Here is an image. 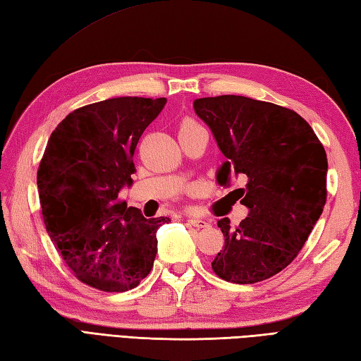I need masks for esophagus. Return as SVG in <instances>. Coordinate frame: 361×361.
Instances as JSON below:
<instances>
[{
	"label": "esophagus",
	"mask_w": 361,
	"mask_h": 361,
	"mask_svg": "<svg viewBox=\"0 0 361 361\" xmlns=\"http://www.w3.org/2000/svg\"><path fill=\"white\" fill-rule=\"evenodd\" d=\"M188 223H189L190 226H194V228H198V229H201V228H207V226H209V223H207L206 220H203V219H197V216H192V219H188Z\"/></svg>",
	"instance_id": "34e87169"
}]
</instances>
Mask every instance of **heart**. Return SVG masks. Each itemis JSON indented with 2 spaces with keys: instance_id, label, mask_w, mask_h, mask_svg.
<instances>
[{
  "instance_id": "1",
  "label": "heart",
  "mask_w": 361,
  "mask_h": 361,
  "mask_svg": "<svg viewBox=\"0 0 361 361\" xmlns=\"http://www.w3.org/2000/svg\"><path fill=\"white\" fill-rule=\"evenodd\" d=\"M195 126H198V124H197V123H194V121H190V120H184V121L181 123V126H180V130H183V129L195 128Z\"/></svg>"
}]
</instances>
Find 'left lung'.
<instances>
[{
  "instance_id": "obj_1",
  "label": "left lung",
  "mask_w": 361,
  "mask_h": 361,
  "mask_svg": "<svg viewBox=\"0 0 361 361\" xmlns=\"http://www.w3.org/2000/svg\"><path fill=\"white\" fill-rule=\"evenodd\" d=\"M194 109L226 157L216 181H245L237 190L249 209L235 228L229 219L219 221L224 250L212 269L237 284L271 279L298 255L323 212L324 147L306 120L274 103L220 95L195 99Z\"/></svg>"
}]
</instances>
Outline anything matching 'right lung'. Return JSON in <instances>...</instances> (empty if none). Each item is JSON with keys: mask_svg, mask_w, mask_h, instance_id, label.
Masks as SVG:
<instances>
[{"mask_svg": "<svg viewBox=\"0 0 361 361\" xmlns=\"http://www.w3.org/2000/svg\"><path fill=\"white\" fill-rule=\"evenodd\" d=\"M166 98L118 97L82 106L56 126L37 184L50 240L80 281L104 292L137 288L154 266L157 231L118 194L130 186L133 154Z\"/></svg>", "mask_w": 361, "mask_h": 361, "instance_id": "1", "label": "right lung"}]
</instances>
